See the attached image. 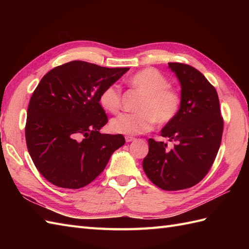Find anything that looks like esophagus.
I'll use <instances>...</instances> for the list:
<instances>
[{"mask_svg": "<svg viewBox=\"0 0 249 249\" xmlns=\"http://www.w3.org/2000/svg\"><path fill=\"white\" fill-rule=\"evenodd\" d=\"M125 140H126V142H131V141H135L136 138H134V137H131V136H126Z\"/></svg>", "mask_w": 249, "mask_h": 249, "instance_id": "esophagus-1", "label": "esophagus"}]
</instances>
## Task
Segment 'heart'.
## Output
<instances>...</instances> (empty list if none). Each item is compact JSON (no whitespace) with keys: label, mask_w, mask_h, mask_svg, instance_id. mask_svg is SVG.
Returning <instances> with one entry per match:
<instances>
[{"label":"heart","mask_w":249,"mask_h":249,"mask_svg":"<svg viewBox=\"0 0 249 249\" xmlns=\"http://www.w3.org/2000/svg\"><path fill=\"white\" fill-rule=\"evenodd\" d=\"M128 86L142 95L137 107L138 113H122L110 122L114 133L135 136L146 133L158 125L170 123L179 112L182 95L170 87L169 79L156 68H145L127 80ZM122 95L116 86L106 87L99 94L102 108L110 113H116L121 108Z\"/></svg>","instance_id":"heart-1"}]
</instances>
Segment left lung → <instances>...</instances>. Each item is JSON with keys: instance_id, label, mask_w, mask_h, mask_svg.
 <instances>
[{"instance_id": "8db88e82", "label": "left lung", "mask_w": 249, "mask_h": 249, "mask_svg": "<svg viewBox=\"0 0 249 249\" xmlns=\"http://www.w3.org/2000/svg\"><path fill=\"white\" fill-rule=\"evenodd\" d=\"M181 84L179 112L161 129V136L176 141L167 143L149 139V153L142 162L146 177L163 190L195 186L212 167L224 129L219 99L215 88L202 73L183 63H169Z\"/></svg>"}]
</instances>
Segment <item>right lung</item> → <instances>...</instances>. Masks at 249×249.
<instances>
[{"label": "right lung", "instance_id": "add662e5", "mask_svg": "<svg viewBox=\"0 0 249 249\" xmlns=\"http://www.w3.org/2000/svg\"><path fill=\"white\" fill-rule=\"evenodd\" d=\"M128 70L71 61L41 79L30 99L25 140L47 181L62 188L87 186L124 145L123 135L99 133L108 118L98 98Z\"/></svg>", "mask_w": 249, "mask_h": 249}]
</instances>
